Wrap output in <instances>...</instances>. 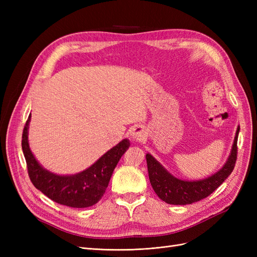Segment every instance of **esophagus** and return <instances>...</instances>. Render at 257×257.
Returning a JSON list of instances; mask_svg holds the SVG:
<instances>
[{
	"label": "esophagus",
	"mask_w": 257,
	"mask_h": 257,
	"mask_svg": "<svg viewBox=\"0 0 257 257\" xmlns=\"http://www.w3.org/2000/svg\"><path fill=\"white\" fill-rule=\"evenodd\" d=\"M130 136L133 142H142L145 137V130L142 126H135L132 128Z\"/></svg>",
	"instance_id": "1"
}]
</instances>
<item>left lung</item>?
I'll list each match as a JSON object with an SVG mask.
<instances>
[{"label":"left lung","mask_w":257,"mask_h":257,"mask_svg":"<svg viewBox=\"0 0 257 257\" xmlns=\"http://www.w3.org/2000/svg\"><path fill=\"white\" fill-rule=\"evenodd\" d=\"M240 126L238 125L229 157L220 170L199 180H182L170 174L150 153L146 154L150 183L157 195L170 205H189L204 199L213 193L226 180L235 167L237 160V141Z\"/></svg>","instance_id":"8db88e82"}]
</instances>
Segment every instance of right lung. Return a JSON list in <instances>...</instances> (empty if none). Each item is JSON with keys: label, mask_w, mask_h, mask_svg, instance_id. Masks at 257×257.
I'll use <instances>...</instances> for the list:
<instances>
[{"label": "right lung", "mask_w": 257, "mask_h": 257, "mask_svg": "<svg viewBox=\"0 0 257 257\" xmlns=\"http://www.w3.org/2000/svg\"><path fill=\"white\" fill-rule=\"evenodd\" d=\"M31 113L23 128L21 145L33 185L60 205L73 208L95 205L104 195L116 164L130 148L128 139H123L82 172L75 175H58L44 168L31 151L28 137Z\"/></svg>", "instance_id": "obj_1"}]
</instances>
